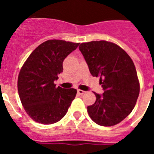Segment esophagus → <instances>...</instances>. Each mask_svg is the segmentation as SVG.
<instances>
[{"label": "esophagus", "instance_id": "obj_1", "mask_svg": "<svg viewBox=\"0 0 154 154\" xmlns=\"http://www.w3.org/2000/svg\"><path fill=\"white\" fill-rule=\"evenodd\" d=\"M77 92H78V93L79 94V95H83V94L85 92V91L81 90V89H78V91H77Z\"/></svg>", "mask_w": 154, "mask_h": 154}]
</instances>
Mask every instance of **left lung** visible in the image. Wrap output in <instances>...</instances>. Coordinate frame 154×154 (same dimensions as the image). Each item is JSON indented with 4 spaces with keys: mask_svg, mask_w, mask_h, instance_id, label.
I'll use <instances>...</instances> for the list:
<instances>
[{
    "mask_svg": "<svg viewBox=\"0 0 154 154\" xmlns=\"http://www.w3.org/2000/svg\"><path fill=\"white\" fill-rule=\"evenodd\" d=\"M93 77H99L104 92L87 107L91 119L103 126L120 123L132 112L140 93L135 65L127 53L106 41L82 43L79 47Z\"/></svg>",
    "mask_w": 154,
    "mask_h": 154,
    "instance_id": "1",
    "label": "left lung"
}]
</instances>
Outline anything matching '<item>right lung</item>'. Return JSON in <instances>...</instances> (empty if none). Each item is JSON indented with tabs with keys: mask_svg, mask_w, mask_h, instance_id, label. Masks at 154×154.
<instances>
[{
	"mask_svg": "<svg viewBox=\"0 0 154 154\" xmlns=\"http://www.w3.org/2000/svg\"><path fill=\"white\" fill-rule=\"evenodd\" d=\"M79 43L48 40L32 51L21 68L17 79L19 97L31 119L42 124L62 119L75 97L77 90L55 87L62 72L63 61Z\"/></svg>",
	"mask_w": 154,
	"mask_h": 154,
	"instance_id": "right-lung-1",
	"label": "right lung"
}]
</instances>
